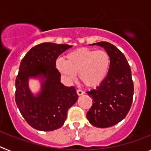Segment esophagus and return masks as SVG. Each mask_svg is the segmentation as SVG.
<instances>
[{
	"mask_svg": "<svg viewBox=\"0 0 151 151\" xmlns=\"http://www.w3.org/2000/svg\"><path fill=\"white\" fill-rule=\"evenodd\" d=\"M76 92H77V94H78V96H80V95H82V94H85V92H84L83 91L80 90V89H78V90L76 91Z\"/></svg>",
	"mask_w": 151,
	"mask_h": 151,
	"instance_id": "34e87169",
	"label": "esophagus"
}]
</instances>
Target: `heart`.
I'll return each mask as SVG.
<instances>
[{"instance_id": "heart-1", "label": "heart", "mask_w": 151, "mask_h": 151, "mask_svg": "<svg viewBox=\"0 0 151 151\" xmlns=\"http://www.w3.org/2000/svg\"><path fill=\"white\" fill-rule=\"evenodd\" d=\"M56 66L60 73L73 80L78 73L80 81L88 88L101 85L110 71L111 58L105 50L79 48L69 52L66 60L57 59Z\"/></svg>"}]
</instances>
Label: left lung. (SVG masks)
Returning <instances> with one entry per match:
<instances>
[{"label": "left lung", "mask_w": 151, "mask_h": 151, "mask_svg": "<svg viewBox=\"0 0 151 151\" xmlns=\"http://www.w3.org/2000/svg\"><path fill=\"white\" fill-rule=\"evenodd\" d=\"M91 45L104 47L110 54L111 66L104 81L88 91L93 104L87 119L97 128H108L122 121L132 104L134 85L130 66L125 55L112 44L101 41Z\"/></svg>", "instance_id": "8db88e82"}]
</instances>
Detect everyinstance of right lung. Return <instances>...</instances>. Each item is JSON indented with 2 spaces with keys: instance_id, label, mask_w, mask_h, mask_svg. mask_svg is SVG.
Segmentation results:
<instances>
[{
  "instance_id": "add662e5",
  "label": "right lung",
  "mask_w": 151,
  "mask_h": 151,
  "mask_svg": "<svg viewBox=\"0 0 151 151\" xmlns=\"http://www.w3.org/2000/svg\"><path fill=\"white\" fill-rule=\"evenodd\" d=\"M72 47L41 43L33 47L21 61L16 78V103L28 124L37 130L60 129L66 119L68 110L78 100L73 86L61 83V75L56 68L57 57ZM30 78H38L41 82L37 94L29 88Z\"/></svg>"
}]
</instances>
